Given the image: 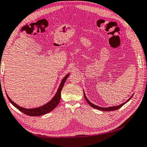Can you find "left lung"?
I'll use <instances>...</instances> for the list:
<instances>
[{"label": "left lung", "mask_w": 147, "mask_h": 147, "mask_svg": "<svg viewBox=\"0 0 147 147\" xmlns=\"http://www.w3.org/2000/svg\"><path fill=\"white\" fill-rule=\"evenodd\" d=\"M83 92H84V98H85L86 102H88V103L89 104L90 106V107H92V108H94V109H97V110H102V111H105V112H108V111H114V110H117V109H119V108H121V107H123V105H124L125 103H127V102L128 101H129L130 100V99L132 98V97L133 95H134V94H133L132 96H131V97H130V98L127 100V101L125 102H123V103L121 104V105H118V106L110 107L104 108V107H101L97 106V105H94V104L92 103V102H91L90 101H89V100H88V99H87V97H86V96L85 94H84V91H83Z\"/></svg>", "instance_id": "obj_1"}]
</instances>
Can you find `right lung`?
Wrapping results in <instances>:
<instances>
[{"label": "right lung", "instance_id": "obj_1", "mask_svg": "<svg viewBox=\"0 0 147 147\" xmlns=\"http://www.w3.org/2000/svg\"><path fill=\"white\" fill-rule=\"evenodd\" d=\"M69 75V74H67V75L63 79L61 83H60V85L59 86L57 91L56 94H55V96H53V98L51 99L50 101L48 102L47 103H46L45 105H44L40 107L34 108V109H25V108L19 106V105H17L15 102H14L11 99L9 98V96H7V94H6L7 97L9 101V102H11V103L13 105L15 108H17L18 110H20V112H23L25 114L30 115V116H40V115H45L52 111V110L55 109V108L57 106L58 104L59 103V102H60V100H61V90L62 89H63L64 84L65 83L66 79L68 78Z\"/></svg>", "mask_w": 147, "mask_h": 147}]
</instances>
